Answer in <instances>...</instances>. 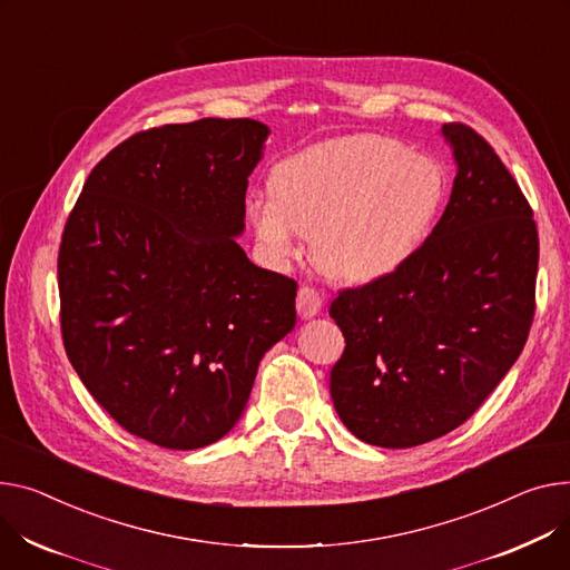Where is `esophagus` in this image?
<instances>
[{
    "label": "esophagus",
    "instance_id": "obj_1",
    "mask_svg": "<svg viewBox=\"0 0 570 570\" xmlns=\"http://www.w3.org/2000/svg\"><path fill=\"white\" fill-rule=\"evenodd\" d=\"M295 307L302 318H314L323 312V295L314 286H299L297 297H295Z\"/></svg>",
    "mask_w": 570,
    "mask_h": 570
}]
</instances>
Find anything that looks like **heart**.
<instances>
[{
	"mask_svg": "<svg viewBox=\"0 0 570 570\" xmlns=\"http://www.w3.org/2000/svg\"><path fill=\"white\" fill-rule=\"evenodd\" d=\"M271 195L245 217L263 258L284 268L312 236L321 268L344 282L394 275L431 236L446 195L442 167L383 135L332 137L284 156Z\"/></svg>",
	"mask_w": 570,
	"mask_h": 570,
	"instance_id": "b5f03b06",
	"label": "heart"
}]
</instances>
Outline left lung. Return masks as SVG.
<instances>
[{
    "instance_id": "obj_1",
    "label": "left lung",
    "mask_w": 570,
    "mask_h": 570,
    "mask_svg": "<svg viewBox=\"0 0 570 570\" xmlns=\"http://www.w3.org/2000/svg\"><path fill=\"white\" fill-rule=\"evenodd\" d=\"M459 171L435 229L401 271L344 288L346 348L330 394L362 442L405 449L459 429L520 357L537 309L534 213L492 146L444 124Z\"/></svg>"
}]
</instances>
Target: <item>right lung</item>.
Masks as SVG:
<instances>
[{
  "label": "right lung",
  "mask_w": 570,
  "mask_h": 570,
  "mask_svg": "<svg viewBox=\"0 0 570 570\" xmlns=\"http://www.w3.org/2000/svg\"><path fill=\"white\" fill-rule=\"evenodd\" d=\"M268 135L252 119L141 130L94 167L63 226L66 355L114 422L158 446L229 433L295 327L297 284L236 243Z\"/></svg>",
  "instance_id": "add662e5"
}]
</instances>
